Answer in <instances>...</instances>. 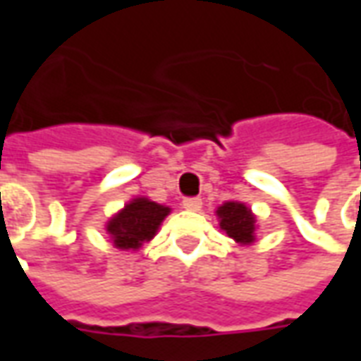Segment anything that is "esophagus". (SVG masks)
I'll return each instance as SVG.
<instances>
[{"mask_svg":"<svg viewBox=\"0 0 361 361\" xmlns=\"http://www.w3.org/2000/svg\"><path fill=\"white\" fill-rule=\"evenodd\" d=\"M183 209L185 211H191V212H197L201 211V207H203V201L199 199V197H193V199H183Z\"/></svg>","mask_w":361,"mask_h":361,"instance_id":"1","label":"esophagus"}]
</instances>
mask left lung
Masks as SVG:
<instances>
[{
	"label": "left lung",
	"instance_id": "left-lung-1",
	"mask_svg": "<svg viewBox=\"0 0 361 361\" xmlns=\"http://www.w3.org/2000/svg\"><path fill=\"white\" fill-rule=\"evenodd\" d=\"M216 219L220 230L238 245H251L257 240V216L242 201H226L220 204L216 209Z\"/></svg>",
	"mask_w": 361,
	"mask_h": 361
}]
</instances>
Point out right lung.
<instances>
[{
  "label": "right lung",
  "instance_id": "1",
  "mask_svg": "<svg viewBox=\"0 0 361 361\" xmlns=\"http://www.w3.org/2000/svg\"><path fill=\"white\" fill-rule=\"evenodd\" d=\"M172 212L170 207L150 201L149 197H135L123 204L106 222V234L119 251H139L157 235L158 228Z\"/></svg>",
  "mask_w": 361,
  "mask_h": 361
}]
</instances>
